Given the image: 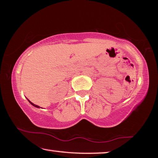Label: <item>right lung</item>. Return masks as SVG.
Instances as JSON below:
<instances>
[{
    "label": "right lung",
    "instance_id": "add662e5",
    "mask_svg": "<svg viewBox=\"0 0 158 158\" xmlns=\"http://www.w3.org/2000/svg\"><path fill=\"white\" fill-rule=\"evenodd\" d=\"M28 102H30V103L31 104V105H33V106H35V107H37V108H39V107H40V106H37V105H34V104H33V103H32L31 101H29V100H28Z\"/></svg>",
    "mask_w": 158,
    "mask_h": 158
}]
</instances>
